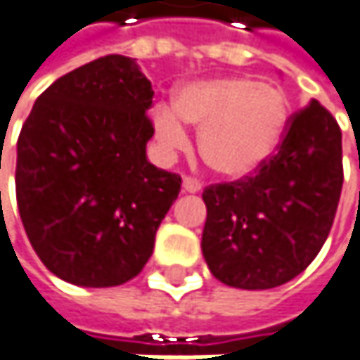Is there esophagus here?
I'll use <instances>...</instances> for the list:
<instances>
[{
  "label": "esophagus",
  "mask_w": 360,
  "mask_h": 360,
  "mask_svg": "<svg viewBox=\"0 0 360 360\" xmlns=\"http://www.w3.org/2000/svg\"><path fill=\"white\" fill-rule=\"evenodd\" d=\"M201 188H203V184H201L199 180L184 176V180H182V191H184V193H199Z\"/></svg>",
  "instance_id": "34e87169"
}]
</instances>
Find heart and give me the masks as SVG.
Segmentation results:
<instances>
[{
	"label": "heart",
	"instance_id": "b5f03b06",
	"mask_svg": "<svg viewBox=\"0 0 360 360\" xmlns=\"http://www.w3.org/2000/svg\"><path fill=\"white\" fill-rule=\"evenodd\" d=\"M153 131L165 150L188 144L184 123L199 127V153L222 178H245L276 153L287 123L289 102L278 88L250 77L191 82L176 91L174 108H153Z\"/></svg>",
	"mask_w": 360,
	"mask_h": 360
}]
</instances>
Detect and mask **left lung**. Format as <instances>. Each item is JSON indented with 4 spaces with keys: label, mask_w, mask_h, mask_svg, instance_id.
Masks as SVG:
<instances>
[{
    "label": "left lung",
    "mask_w": 360,
    "mask_h": 360,
    "mask_svg": "<svg viewBox=\"0 0 360 360\" xmlns=\"http://www.w3.org/2000/svg\"><path fill=\"white\" fill-rule=\"evenodd\" d=\"M342 182L340 125L310 100L256 176L203 191L201 250L212 274L239 289H272L297 276L331 231Z\"/></svg>",
    "instance_id": "8db88e82"
}]
</instances>
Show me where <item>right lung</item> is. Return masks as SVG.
Returning a JSON list of instances; mask_svg holds the SVG:
<instances>
[{
	"label": "right lung",
	"instance_id": "obj_1",
	"mask_svg": "<svg viewBox=\"0 0 360 360\" xmlns=\"http://www.w3.org/2000/svg\"><path fill=\"white\" fill-rule=\"evenodd\" d=\"M155 91L136 58L110 54L44 91L18 136L16 201L46 269L115 287L148 262L180 176L146 159Z\"/></svg>",
	"mask_w": 360,
	"mask_h": 360
}]
</instances>
